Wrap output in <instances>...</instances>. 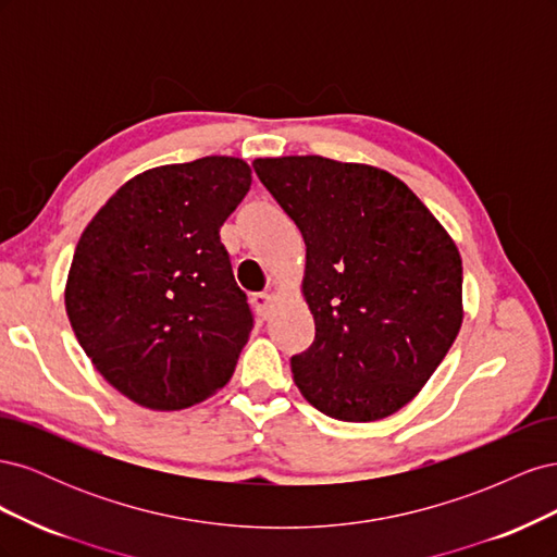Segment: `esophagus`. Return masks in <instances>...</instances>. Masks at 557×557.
I'll list each match as a JSON object with an SVG mask.
<instances>
[{
    "mask_svg": "<svg viewBox=\"0 0 557 557\" xmlns=\"http://www.w3.org/2000/svg\"><path fill=\"white\" fill-rule=\"evenodd\" d=\"M272 295L269 293H258V295H252L250 297V305H252V309H256L262 318H267L269 315V307H272Z\"/></svg>",
    "mask_w": 557,
    "mask_h": 557,
    "instance_id": "esophagus-1",
    "label": "esophagus"
}]
</instances>
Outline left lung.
I'll return each mask as SVG.
<instances>
[{
    "mask_svg": "<svg viewBox=\"0 0 557 557\" xmlns=\"http://www.w3.org/2000/svg\"><path fill=\"white\" fill-rule=\"evenodd\" d=\"M258 178L307 244L313 344L290 358L299 393L369 423L411 401L462 325V260L407 185L369 164L260 158Z\"/></svg>",
    "mask_w": 557,
    "mask_h": 557,
    "instance_id": "8db88e82",
    "label": "left lung"
}]
</instances>
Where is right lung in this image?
Returning <instances> with one entry per match:
<instances>
[{
  "instance_id": "add662e5",
  "label": "right lung",
  "mask_w": 557,
  "mask_h": 557,
  "mask_svg": "<svg viewBox=\"0 0 557 557\" xmlns=\"http://www.w3.org/2000/svg\"><path fill=\"white\" fill-rule=\"evenodd\" d=\"M250 188L239 158L209 156L127 181L81 234L64 305L117 393L176 411L223 387L252 330L221 227Z\"/></svg>"
}]
</instances>
